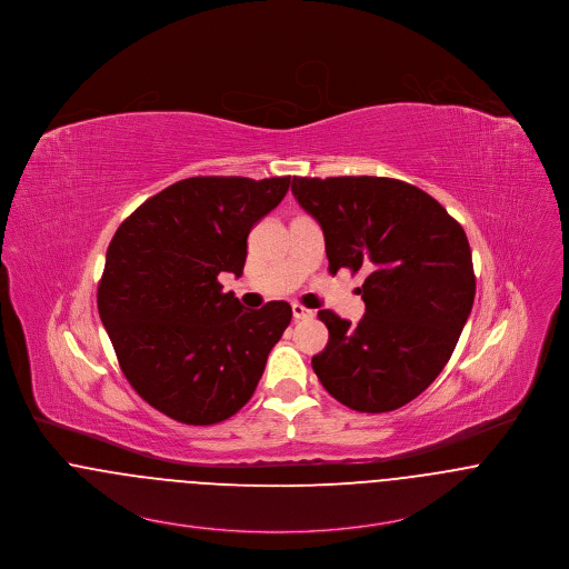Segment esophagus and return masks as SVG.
Segmentation results:
<instances>
[{
  "label": "esophagus",
  "instance_id": "1",
  "mask_svg": "<svg viewBox=\"0 0 569 569\" xmlns=\"http://www.w3.org/2000/svg\"><path fill=\"white\" fill-rule=\"evenodd\" d=\"M291 310H293V317H296V319H309V317H312V310L305 309L302 305H293Z\"/></svg>",
  "mask_w": 569,
  "mask_h": 569
}]
</instances>
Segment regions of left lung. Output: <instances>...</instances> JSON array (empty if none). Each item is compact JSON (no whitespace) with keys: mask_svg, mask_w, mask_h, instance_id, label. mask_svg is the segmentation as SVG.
Instances as JSON below:
<instances>
[{"mask_svg":"<svg viewBox=\"0 0 569 569\" xmlns=\"http://www.w3.org/2000/svg\"><path fill=\"white\" fill-rule=\"evenodd\" d=\"M291 191L323 230L330 273H367L359 323L319 310L328 328V346L310 361L319 382L361 413L409 405L450 361L473 307L466 230L396 178L293 176Z\"/></svg>","mask_w":569,"mask_h":569,"instance_id":"8db88e82","label":"left lung"}]
</instances>
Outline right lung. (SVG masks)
I'll return each instance as SVG.
<instances>
[{"label":"right lung","mask_w":569,"mask_h":569,"mask_svg":"<svg viewBox=\"0 0 569 569\" xmlns=\"http://www.w3.org/2000/svg\"><path fill=\"white\" fill-rule=\"evenodd\" d=\"M289 180L187 178L117 228L98 310L123 376L156 411L210 426L252 398L293 310L282 300L248 310L217 276L243 273L248 234Z\"/></svg>","instance_id":"1"}]
</instances>
